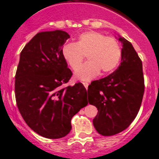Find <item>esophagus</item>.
<instances>
[{
    "instance_id": "esophagus-1",
    "label": "esophagus",
    "mask_w": 159,
    "mask_h": 159,
    "mask_svg": "<svg viewBox=\"0 0 159 159\" xmlns=\"http://www.w3.org/2000/svg\"><path fill=\"white\" fill-rule=\"evenodd\" d=\"M83 86H85V88L87 89H88V86H89V83H86V82H84V83H83Z\"/></svg>"
}]
</instances>
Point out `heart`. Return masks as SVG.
<instances>
[{
	"instance_id": "heart-1",
	"label": "heart",
	"mask_w": 159,
	"mask_h": 159,
	"mask_svg": "<svg viewBox=\"0 0 159 159\" xmlns=\"http://www.w3.org/2000/svg\"><path fill=\"white\" fill-rule=\"evenodd\" d=\"M61 54L73 70L79 68L86 55L89 61L78 68L75 78L80 81H89L100 71L103 75L114 71L121 59L122 49L116 39L91 31L80 34L75 43L64 44Z\"/></svg>"
}]
</instances>
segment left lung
Masks as SVG:
<instances>
[{
  "mask_svg": "<svg viewBox=\"0 0 159 159\" xmlns=\"http://www.w3.org/2000/svg\"><path fill=\"white\" fill-rule=\"evenodd\" d=\"M122 43L121 62L109 76L95 80L88 86V101L97 107L93 120L97 131L103 136L121 132L129 127L141 107L144 91L142 62L130 42Z\"/></svg>",
  "mask_w": 159,
  "mask_h": 159,
  "instance_id": "left-lung-1",
  "label": "left lung"
}]
</instances>
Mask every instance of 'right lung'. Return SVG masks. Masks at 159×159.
<instances>
[{
	"label": "right lung",
	"mask_w": 159,
	"mask_h": 159,
	"mask_svg": "<svg viewBox=\"0 0 159 159\" xmlns=\"http://www.w3.org/2000/svg\"><path fill=\"white\" fill-rule=\"evenodd\" d=\"M70 38L61 30L38 33L21 51L15 75V98L23 119L34 132L51 139L68 134L72 117L88 103L82 83L62 86L73 75L61 54Z\"/></svg>",
	"instance_id": "1"
}]
</instances>
